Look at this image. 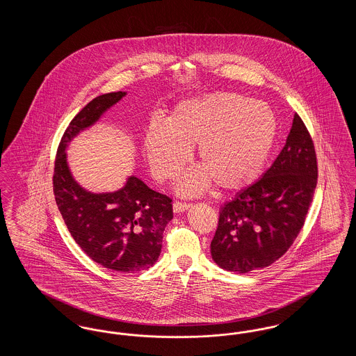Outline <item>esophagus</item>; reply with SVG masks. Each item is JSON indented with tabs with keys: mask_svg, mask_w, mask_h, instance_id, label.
<instances>
[{
	"mask_svg": "<svg viewBox=\"0 0 356 356\" xmlns=\"http://www.w3.org/2000/svg\"><path fill=\"white\" fill-rule=\"evenodd\" d=\"M191 207V204L189 203H181V202H175L173 203V212L175 213H181V212H184L186 211L188 208Z\"/></svg>",
	"mask_w": 356,
	"mask_h": 356,
	"instance_id": "obj_1",
	"label": "esophagus"
}]
</instances>
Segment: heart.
<instances>
[{"mask_svg": "<svg viewBox=\"0 0 356 356\" xmlns=\"http://www.w3.org/2000/svg\"><path fill=\"white\" fill-rule=\"evenodd\" d=\"M277 122L266 102L237 93H213L177 104L164 121L152 120L143 151L159 180H172L186 168L197 147L203 167L179 183L183 195L202 192L212 181L224 191L251 186L271 153Z\"/></svg>", "mask_w": 356, "mask_h": 356, "instance_id": "b5f03b06", "label": "heart"}]
</instances>
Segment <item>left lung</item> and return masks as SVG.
Masks as SVG:
<instances>
[{
	"label": "left lung",
	"mask_w": 356,
	"mask_h": 356,
	"mask_svg": "<svg viewBox=\"0 0 356 356\" xmlns=\"http://www.w3.org/2000/svg\"><path fill=\"white\" fill-rule=\"evenodd\" d=\"M316 181L314 143L295 113L286 145L271 167L221 207L211 243L213 261L237 273L271 266L300 232Z\"/></svg>",
	"instance_id": "1"
}]
</instances>
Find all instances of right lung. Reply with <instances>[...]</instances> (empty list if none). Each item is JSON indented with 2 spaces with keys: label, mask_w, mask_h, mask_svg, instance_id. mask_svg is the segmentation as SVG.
Listing matches in <instances>:
<instances>
[{
  "label": "right lung",
  "mask_w": 356,
  "mask_h": 356,
  "mask_svg": "<svg viewBox=\"0 0 356 356\" xmlns=\"http://www.w3.org/2000/svg\"><path fill=\"white\" fill-rule=\"evenodd\" d=\"M127 95H102L70 121L58 145L53 191L70 235L93 261L118 272L147 270L161 252L163 234L172 220V200L131 175L115 192H90L80 186L69 168L70 141L95 125Z\"/></svg>",
  "instance_id": "add662e5"
}]
</instances>
